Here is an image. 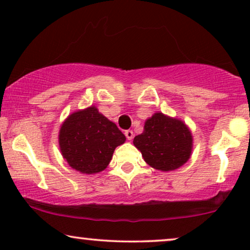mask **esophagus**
<instances>
[{
    "label": "esophagus",
    "instance_id": "obj_1",
    "mask_svg": "<svg viewBox=\"0 0 250 250\" xmlns=\"http://www.w3.org/2000/svg\"><path fill=\"white\" fill-rule=\"evenodd\" d=\"M125 136L127 140H132L133 136H134V133L131 129H127V131H125Z\"/></svg>",
    "mask_w": 250,
    "mask_h": 250
}]
</instances>
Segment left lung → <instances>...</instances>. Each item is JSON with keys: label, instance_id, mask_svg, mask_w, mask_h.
I'll return each instance as SVG.
<instances>
[{"label": "left lung", "instance_id": "1", "mask_svg": "<svg viewBox=\"0 0 250 250\" xmlns=\"http://www.w3.org/2000/svg\"><path fill=\"white\" fill-rule=\"evenodd\" d=\"M192 134L182 121L156 112L133 143L152 168L168 172L184 165L192 152Z\"/></svg>", "mask_w": 250, "mask_h": 250}]
</instances>
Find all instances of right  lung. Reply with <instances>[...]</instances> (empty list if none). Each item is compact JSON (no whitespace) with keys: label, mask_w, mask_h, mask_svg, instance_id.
I'll return each mask as SVG.
<instances>
[{"label":"right lung","mask_w":250,"mask_h":250,"mask_svg":"<svg viewBox=\"0 0 250 250\" xmlns=\"http://www.w3.org/2000/svg\"><path fill=\"white\" fill-rule=\"evenodd\" d=\"M125 140L115 123L94 105L68 116L59 132L61 155L71 168L82 174H95L107 168L116 146Z\"/></svg>","instance_id":"1"}]
</instances>
